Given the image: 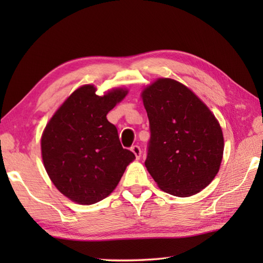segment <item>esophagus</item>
<instances>
[{"mask_svg":"<svg viewBox=\"0 0 263 263\" xmlns=\"http://www.w3.org/2000/svg\"><path fill=\"white\" fill-rule=\"evenodd\" d=\"M131 151H132L133 153H135L137 159H139L141 157V148L138 145H133L132 147H131Z\"/></svg>","mask_w":263,"mask_h":263,"instance_id":"34e87169","label":"esophagus"}]
</instances>
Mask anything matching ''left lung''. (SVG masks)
Returning a JSON list of instances; mask_svg holds the SVG:
<instances>
[{
  "instance_id": "8db88e82",
  "label": "left lung",
  "mask_w": 263,
  "mask_h": 263,
  "mask_svg": "<svg viewBox=\"0 0 263 263\" xmlns=\"http://www.w3.org/2000/svg\"><path fill=\"white\" fill-rule=\"evenodd\" d=\"M151 138L145 166L159 188L188 197L219 171L224 138L219 123L189 88L159 79L142 91Z\"/></svg>"
}]
</instances>
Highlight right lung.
<instances>
[{
    "instance_id": "add662e5",
    "label": "right lung",
    "mask_w": 263,
    "mask_h": 263,
    "mask_svg": "<svg viewBox=\"0 0 263 263\" xmlns=\"http://www.w3.org/2000/svg\"><path fill=\"white\" fill-rule=\"evenodd\" d=\"M94 86L75 90L58 109L42 137L44 166L58 190L72 201L90 205L108 197L126 166L136 159L123 148L118 131L106 119L126 90L97 96Z\"/></svg>"
}]
</instances>
